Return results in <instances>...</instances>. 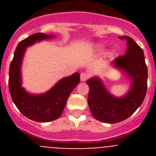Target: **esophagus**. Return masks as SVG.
<instances>
[{"mask_svg":"<svg viewBox=\"0 0 156 156\" xmlns=\"http://www.w3.org/2000/svg\"><path fill=\"white\" fill-rule=\"evenodd\" d=\"M88 78V75L86 73H80V80L81 81H85Z\"/></svg>","mask_w":156,"mask_h":156,"instance_id":"34e87169","label":"esophagus"}]
</instances>
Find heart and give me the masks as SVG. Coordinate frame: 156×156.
Instances as JSON below:
<instances>
[{
    "label": "heart",
    "mask_w": 156,
    "mask_h": 156,
    "mask_svg": "<svg viewBox=\"0 0 156 156\" xmlns=\"http://www.w3.org/2000/svg\"><path fill=\"white\" fill-rule=\"evenodd\" d=\"M98 51H101L103 49V46L101 44H98L97 48H96Z\"/></svg>",
    "instance_id": "1"
}]
</instances>
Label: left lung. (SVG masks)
I'll return each mask as SVG.
<instances>
[{"label":"left lung","instance_id":"left-lung-1","mask_svg":"<svg viewBox=\"0 0 156 156\" xmlns=\"http://www.w3.org/2000/svg\"><path fill=\"white\" fill-rule=\"evenodd\" d=\"M126 40V54L113 61L114 66L127 74L132 81L130 90L123 97L116 98L106 90L99 78L88 80L87 102L95 119L106 123H116L129 118L142 104L147 91L148 68L143 50L131 37H119Z\"/></svg>","mask_w":156,"mask_h":156}]
</instances>
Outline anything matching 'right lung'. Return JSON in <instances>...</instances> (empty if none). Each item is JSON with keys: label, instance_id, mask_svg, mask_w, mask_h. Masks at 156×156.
Segmentation results:
<instances>
[{"label": "right lung", "instance_id": "obj_1", "mask_svg": "<svg viewBox=\"0 0 156 156\" xmlns=\"http://www.w3.org/2000/svg\"><path fill=\"white\" fill-rule=\"evenodd\" d=\"M53 35L37 33L20 41L16 49L9 68L8 86L13 102L23 115L36 122H50L58 119L62 113L70 93L80 83L78 73L65 77L50 90L42 94H31L22 87L21 66L27 47L36 41L50 39Z\"/></svg>", "mask_w": 156, "mask_h": 156}]
</instances>
